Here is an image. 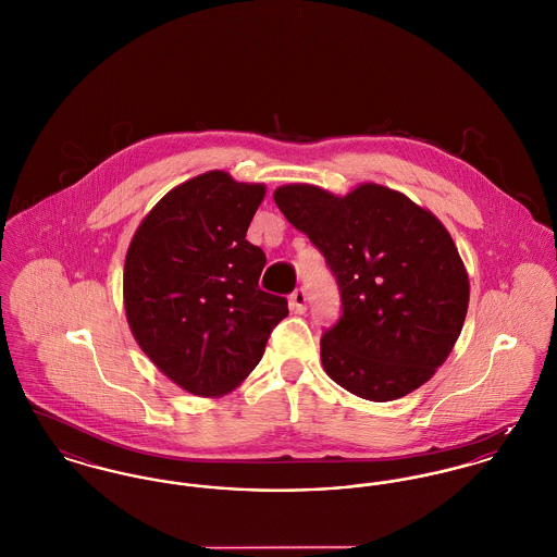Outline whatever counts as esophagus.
Wrapping results in <instances>:
<instances>
[{"instance_id": "34e87169", "label": "esophagus", "mask_w": 557, "mask_h": 557, "mask_svg": "<svg viewBox=\"0 0 557 557\" xmlns=\"http://www.w3.org/2000/svg\"><path fill=\"white\" fill-rule=\"evenodd\" d=\"M290 309L295 313H305V309H307V293L302 288H298V290L290 295Z\"/></svg>"}]
</instances>
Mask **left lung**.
Here are the masks:
<instances>
[{"instance_id":"left-lung-1","label":"left lung","mask_w":557,"mask_h":557,"mask_svg":"<svg viewBox=\"0 0 557 557\" xmlns=\"http://www.w3.org/2000/svg\"><path fill=\"white\" fill-rule=\"evenodd\" d=\"M273 199L324 255L341 318L320 341L327 376L358 397L419 389L457 343L469 277L446 227L412 199L366 183L336 197L286 185Z\"/></svg>"}]
</instances>
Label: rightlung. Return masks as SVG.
Listing matches in <instances>:
<instances>
[{
  "mask_svg": "<svg viewBox=\"0 0 557 557\" xmlns=\"http://www.w3.org/2000/svg\"><path fill=\"white\" fill-rule=\"evenodd\" d=\"M262 185L212 170L174 187L145 216L124 264L132 334L170 381L214 397L261 361L288 300L259 288L267 257L246 239Z\"/></svg>",
  "mask_w": 557,
  "mask_h": 557,
  "instance_id": "obj_1",
  "label": "right lung"
}]
</instances>
